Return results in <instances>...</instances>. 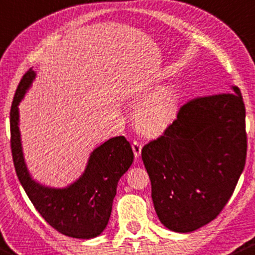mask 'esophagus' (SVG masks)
Masks as SVG:
<instances>
[{"label": "esophagus", "instance_id": "34e87169", "mask_svg": "<svg viewBox=\"0 0 255 255\" xmlns=\"http://www.w3.org/2000/svg\"><path fill=\"white\" fill-rule=\"evenodd\" d=\"M132 149H133V153H134L135 157H139L140 152H142V144H140L138 140H134V142L132 143Z\"/></svg>", "mask_w": 255, "mask_h": 255}]
</instances>
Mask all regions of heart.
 <instances>
[{"mask_svg": "<svg viewBox=\"0 0 255 255\" xmlns=\"http://www.w3.org/2000/svg\"><path fill=\"white\" fill-rule=\"evenodd\" d=\"M153 86L148 82H133L127 88L128 100L140 102L144 100ZM179 95L174 86H165L153 92L140 105L135 123L143 134L148 137L159 135L169 127L174 121L178 111Z\"/></svg>", "mask_w": 255, "mask_h": 255, "instance_id": "heart-1", "label": "heart"}]
</instances>
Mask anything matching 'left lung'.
<instances>
[{"label": "left lung", "mask_w": 255, "mask_h": 255, "mask_svg": "<svg viewBox=\"0 0 255 255\" xmlns=\"http://www.w3.org/2000/svg\"><path fill=\"white\" fill-rule=\"evenodd\" d=\"M233 92L190 100L157 139L143 147L155 213L164 227L189 233L216 219L246 165V107Z\"/></svg>", "instance_id": "obj_1"}]
</instances>
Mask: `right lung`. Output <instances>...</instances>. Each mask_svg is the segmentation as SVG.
<instances>
[{
  "mask_svg": "<svg viewBox=\"0 0 255 255\" xmlns=\"http://www.w3.org/2000/svg\"><path fill=\"white\" fill-rule=\"evenodd\" d=\"M29 70L22 77L9 113L11 150L17 177L44 221L59 233L78 239L100 236L107 227L120 178L133 162V150L123 135L108 139L91 154L85 173L66 188L34 182L27 170L18 128V105L34 80Z\"/></svg>",
  "mask_w": 255,
  "mask_h": 255,
  "instance_id": "add662e5",
  "label": "right lung"
}]
</instances>
